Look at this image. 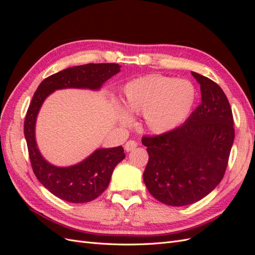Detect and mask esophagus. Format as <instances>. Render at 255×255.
Masks as SVG:
<instances>
[{
    "mask_svg": "<svg viewBox=\"0 0 255 255\" xmlns=\"http://www.w3.org/2000/svg\"><path fill=\"white\" fill-rule=\"evenodd\" d=\"M137 145H138V143H137L136 141H134V140H128V141H127V143H126V145H125V149H126L127 152H129V151L134 150Z\"/></svg>",
    "mask_w": 255,
    "mask_h": 255,
    "instance_id": "obj_1",
    "label": "esophagus"
}]
</instances>
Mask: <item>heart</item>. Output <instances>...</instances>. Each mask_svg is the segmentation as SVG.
<instances>
[{
	"instance_id": "b5f03b06",
	"label": "heart",
	"mask_w": 255,
	"mask_h": 255,
	"mask_svg": "<svg viewBox=\"0 0 255 255\" xmlns=\"http://www.w3.org/2000/svg\"><path fill=\"white\" fill-rule=\"evenodd\" d=\"M195 99V88L188 81L151 75L126 85L122 107L128 116L142 113L145 128L154 134H164L187 118ZM128 121L121 116L122 126Z\"/></svg>"
}]
</instances>
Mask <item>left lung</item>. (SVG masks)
<instances>
[{"mask_svg": "<svg viewBox=\"0 0 255 255\" xmlns=\"http://www.w3.org/2000/svg\"><path fill=\"white\" fill-rule=\"evenodd\" d=\"M191 74L200 84L201 104L181 127L141 140L149 154L143 182L154 198L170 206L192 204L215 189L235 137L225 92L208 78Z\"/></svg>", "mask_w": 255, "mask_h": 255, "instance_id": "1", "label": "left lung"}]
</instances>
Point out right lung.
I'll return each instance as SVG.
<instances>
[{"mask_svg": "<svg viewBox=\"0 0 255 255\" xmlns=\"http://www.w3.org/2000/svg\"><path fill=\"white\" fill-rule=\"evenodd\" d=\"M118 64H87L65 69L43 80L35 91L24 121V136L33 171L43 186L57 198L71 203H85L98 198L107 188L115 167L126 154L121 145L100 148L88 157L68 167L50 164L38 149L36 120L44 102L55 90L78 88L100 90L120 72Z\"/></svg>", "mask_w": 255, "mask_h": 255, "instance_id": "add662e5", "label": "right lung"}]
</instances>
